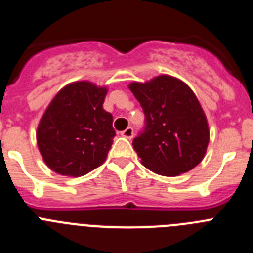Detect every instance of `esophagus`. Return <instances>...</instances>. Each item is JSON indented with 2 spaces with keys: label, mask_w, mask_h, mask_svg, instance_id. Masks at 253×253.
<instances>
[{
  "label": "esophagus",
  "mask_w": 253,
  "mask_h": 253,
  "mask_svg": "<svg viewBox=\"0 0 253 253\" xmlns=\"http://www.w3.org/2000/svg\"><path fill=\"white\" fill-rule=\"evenodd\" d=\"M120 134H122L124 138L131 139V138H133V135H134V130H133V128H131V126H128V128L125 129V130H123Z\"/></svg>",
  "instance_id": "obj_1"
}]
</instances>
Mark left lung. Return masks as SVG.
<instances>
[{
	"mask_svg": "<svg viewBox=\"0 0 253 253\" xmlns=\"http://www.w3.org/2000/svg\"><path fill=\"white\" fill-rule=\"evenodd\" d=\"M129 88L146 116L144 130L133 140L143 166L169 177L198 166L208 148L209 125L193 90L167 75L131 82Z\"/></svg>",
	"mask_w": 253,
	"mask_h": 253,
	"instance_id": "8db88e82",
	"label": "left lung"
}]
</instances>
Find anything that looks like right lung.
Returning a JSON list of instances; mask_svg holds the SVG:
<instances>
[{
  "instance_id": "right-lung-1",
  "label": "right lung",
  "mask_w": 253,
  "mask_h": 253,
  "mask_svg": "<svg viewBox=\"0 0 253 253\" xmlns=\"http://www.w3.org/2000/svg\"><path fill=\"white\" fill-rule=\"evenodd\" d=\"M107 87L90 81L64 86L40 119L37 143L44 162L59 175L80 177L105 162L115 130L102 109Z\"/></svg>"
}]
</instances>
